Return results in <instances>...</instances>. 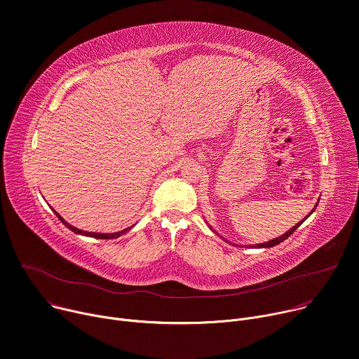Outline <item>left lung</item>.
<instances>
[{
  "instance_id": "obj_1",
  "label": "left lung",
  "mask_w": 359,
  "mask_h": 359,
  "mask_svg": "<svg viewBox=\"0 0 359 359\" xmlns=\"http://www.w3.org/2000/svg\"><path fill=\"white\" fill-rule=\"evenodd\" d=\"M316 205H318V204H316ZM316 205L313 207V210L316 208ZM313 210H312V211H313ZM304 219H305V218H304ZM301 224H302V221H301L299 224H297V225H295L294 228H291V229H290L288 232H285L284 235H281L280 238H275V240H271L269 243H264V244H257V245H252V247H255V248H271V247H275V245H278V244H281L283 241H285V240H287V238H288V236H291V235H292V233L295 232V229H297V228H298V226H299Z\"/></svg>"
}]
</instances>
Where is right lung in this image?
Masks as SVG:
<instances>
[{"instance_id":"obj_1","label":"right lung","mask_w":359,"mask_h":359,"mask_svg":"<svg viewBox=\"0 0 359 359\" xmlns=\"http://www.w3.org/2000/svg\"><path fill=\"white\" fill-rule=\"evenodd\" d=\"M55 212V211H54ZM55 215L60 218V221L68 228V229H71L72 232H75V233H79V235H86V236H93V238H101V240H111V238H118V236H121L124 232H127L128 229H131V226L130 228H126V229H123V231H118V232H114V233H98V232H87V231H81V229H78V228H75V226H72V225H69L68 222H65L61 217H60V214L58 212H55Z\"/></svg>"}]
</instances>
